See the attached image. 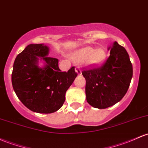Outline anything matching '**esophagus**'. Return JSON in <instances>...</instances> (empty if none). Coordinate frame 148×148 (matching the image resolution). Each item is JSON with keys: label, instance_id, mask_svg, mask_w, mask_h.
Masks as SVG:
<instances>
[{"label": "esophagus", "instance_id": "34e87169", "mask_svg": "<svg viewBox=\"0 0 148 148\" xmlns=\"http://www.w3.org/2000/svg\"><path fill=\"white\" fill-rule=\"evenodd\" d=\"M75 71L77 73L78 75H81V74H82V70H81L79 66H77V67L75 68Z\"/></svg>", "mask_w": 148, "mask_h": 148}]
</instances>
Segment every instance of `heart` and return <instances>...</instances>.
<instances>
[{"mask_svg": "<svg viewBox=\"0 0 148 148\" xmlns=\"http://www.w3.org/2000/svg\"><path fill=\"white\" fill-rule=\"evenodd\" d=\"M107 53L103 48H93L87 46L78 49L71 53V58L77 62H84L90 67H97L105 61Z\"/></svg>", "mask_w": 148, "mask_h": 148, "instance_id": "1", "label": "heart"}]
</instances>
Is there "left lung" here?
Segmentation results:
<instances>
[{"label":"left lung","instance_id":"left-lung-1","mask_svg":"<svg viewBox=\"0 0 148 148\" xmlns=\"http://www.w3.org/2000/svg\"><path fill=\"white\" fill-rule=\"evenodd\" d=\"M108 49L110 56L103 66L82 71L86 81L87 102L98 109L108 108L119 102L133 77L132 64L124 47L114 42Z\"/></svg>","mask_w":148,"mask_h":148}]
</instances>
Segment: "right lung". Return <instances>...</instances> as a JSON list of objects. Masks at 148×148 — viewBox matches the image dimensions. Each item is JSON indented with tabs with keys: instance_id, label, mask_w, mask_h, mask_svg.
Returning <instances> with one entry per match:
<instances>
[{
	"instance_id": "add662e5",
	"label": "right lung",
	"mask_w": 148,
	"mask_h": 148,
	"mask_svg": "<svg viewBox=\"0 0 148 148\" xmlns=\"http://www.w3.org/2000/svg\"><path fill=\"white\" fill-rule=\"evenodd\" d=\"M43 43L27 45L14 62L12 84L20 101L32 111L50 114L58 111L77 74L72 66L62 72L58 60L50 58ZM40 63L43 65L40 66Z\"/></svg>"
}]
</instances>
